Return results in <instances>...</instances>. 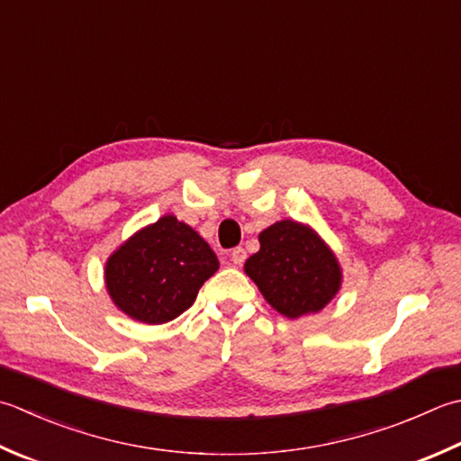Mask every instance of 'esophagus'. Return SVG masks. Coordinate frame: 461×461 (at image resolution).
<instances>
[{"mask_svg": "<svg viewBox=\"0 0 461 461\" xmlns=\"http://www.w3.org/2000/svg\"><path fill=\"white\" fill-rule=\"evenodd\" d=\"M246 258H248V254H246V249H243V248H233L230 251V259H231L233 266H241L243 261H246Z\"/></svg>", "mask_w": 461, "mask_h": 461, "instance_id": "esophagus-1", "label": "esophagus"}]
</instances>
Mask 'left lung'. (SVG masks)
<instances>
[{"label": "left lung", "instance_id": "8db88e82", "mask_svg": "<svg viewBox=\"0 0 461 461\" xmlns=\"http://www.w3.org/2000/svg\"><path fill=\"white\" fill-rule=\"evenodd\" d=\"M243 269L266 302L290 320L318 313L341 285L333 251L312 228L294 220L276 221L261 231L259 251Z\"/></svg>", "mask_w": 461, "mask_h": 461}]
</instances>
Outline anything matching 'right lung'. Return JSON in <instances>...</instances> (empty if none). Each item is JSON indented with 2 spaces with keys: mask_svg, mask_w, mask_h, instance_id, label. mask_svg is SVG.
Wrapping results in <instances>:
<instances>
[{
  "mask_svg": "<svg viewBox=\"0 0 461 461\" xmlns=\"http://www.w3.org/2000/svg\"><path fill=\"white\" fill-rule=\"evenodd\" d=\"M218 267V256L200 233L164 215L113 251L105 287L125 315L158 326L184 313Z\"/></svg>",
  "mask_w": 461,
  "mask_h": 461,
  "instance_id": "1",
  "label": "right lung"
}]
</instances>
